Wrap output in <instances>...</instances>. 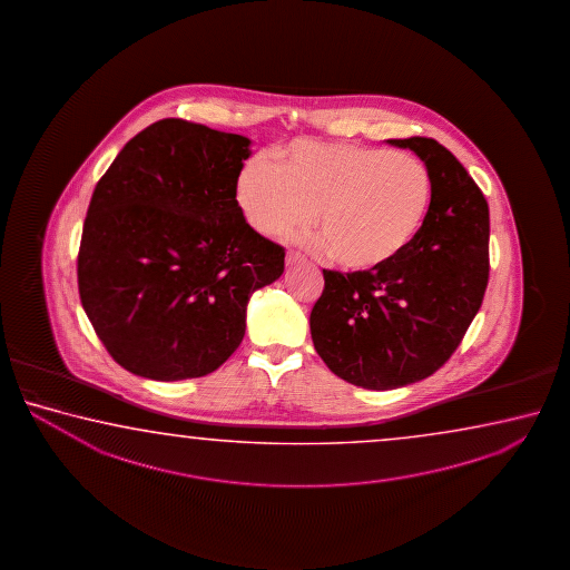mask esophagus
I'll list each match as a JSON object with an SVG mask.
<instances>
[{
    "instance_id": "esophagus-1",
    "label": "esophagus",
    "mask_w": 570,
    "mask_h": 570,
    "mask_svg": "<svg viewBox=\"0 0 570 570\" xmlns=\"http://www.w3.org/2000/svg\"><path fill=\"white\" fill-rule=\"evenodd\" d=\"M285 263H287V265H299V263H305V257L297 252H287Z\"/></svg>"
}]
</instances>
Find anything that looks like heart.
Listing matches in <instances>:
<instances>
[{
  "mask_svg": "<svg viewBox=\"0 0 570 570\" xmlns=\"http://www.w3.org/2000/svg\"><path fill=\"white\" fill-rule=\"evenodd\" d=\"M237 202L263 235H285L315 212L317 252L341 269L373 273L413 245L433 203V177L413 155L385 147L295 141L237 177Z\"/></svg>",
  "mask_w": 570,
  "mask_h": 570,
  "instance_id": "1",
  "label": "heart"
}]
</instances>
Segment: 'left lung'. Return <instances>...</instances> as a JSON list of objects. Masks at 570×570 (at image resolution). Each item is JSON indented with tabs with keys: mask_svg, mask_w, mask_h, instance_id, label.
<instances>
[{
	"mask_svg": "<svg viewBox=\"0 0 570 570\" xmlns=\"http://www.w3.org/2000/svg\"><path fill=\"white\" fill-rule=\"evenodd\" d=\"M415 151L433 177L425 225L399 259L373 273L323 269L311 311L318 357L351 385L389 391L433 375L461 345L489 283V205L431 137L386 139Z\"/></svg>",
	"mask_w": 570,
	"mask_h": 570,
	"instance_id": "8db88e82",
	"label": "left lung"
}]
</instances>
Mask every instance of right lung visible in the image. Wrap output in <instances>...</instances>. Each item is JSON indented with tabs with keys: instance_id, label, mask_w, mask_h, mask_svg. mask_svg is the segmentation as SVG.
I'll return each instance as SVG.
<instances>
[{
	"instance_id": "right-lung-1",
	"label": "right lung",
	"mask_w": 570,
	"mask_h": 570,
	"mask_svg": "<svg viewBox=\"0 0 570 570\" xmlns=\"http://www.w3.org/2000/svg\"><path fill=\"white\" fill-rule=\"evenodd\" d=\"M252 139L161 119L97 181L78 255L81 305L116 363L154 381L222 367L247 303L279 279L285 249L243 217L237 177Z\"/></svg>"
}]
</instances>
